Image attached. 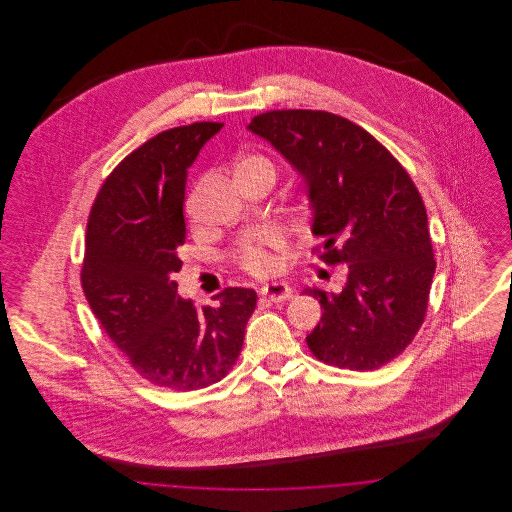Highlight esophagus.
I'll return each mask as SVG.
<instances>
[{
	"label": "esophagus",
	"instance_id": "esophagus-1",
	"mask_svg": "<svg viewBox=\"0 0 512 512\" xmlns=\"http://www.w3.org/2000/svg\"><path fill=\"white\" fill-rule=\"evenodd\" d=\"M261 293L270 301H274V303H282V301L292 299L293 288L288 286L286 282H270V284H265L261 288Z\"/></svg>",
	"mask_w": 512,
	"mask_h": 512
}]
</instances>
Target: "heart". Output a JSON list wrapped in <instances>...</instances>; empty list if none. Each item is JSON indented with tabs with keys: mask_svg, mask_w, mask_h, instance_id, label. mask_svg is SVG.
<instances>
[{
	"mask_svg": "<svg viewBox=\"0 0 512 512\" xmlns=\"http://www.w3.org/2000/svg\"><path fill=\"white\" fill-rule=\"evenodd\" d=\"M247 169H270L272 171V165L261 155H249L238 165V171H247ZM282 247H284L282 232L265 230L259 236L249 238L238 245L236 259H238L240 267H244L247 272L263 276L276 268L274 251H278Z\"/></svg>",
	"mask_w": 512,
	"mask_h": 512,
	"instance_id": "b5f03b06",
	"label": "heart"
}]
</instances>
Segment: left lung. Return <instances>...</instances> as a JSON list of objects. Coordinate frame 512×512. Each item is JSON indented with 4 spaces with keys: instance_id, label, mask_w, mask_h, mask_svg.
I'll return each instance as SVG.
<instances>
[{
    "instance_id": "obj_1",
    "label": "left lung",
    "mask_w": 512,
    "mask_h": 512,
    "mask_svg": "<svg viewBox=\"0 0 512 512\" xmlns=\"http://www.w3.org/2000/svg\"><path fill=\"white\" fill-rule=\"evenodd\" d=\"M305 184L322 261L347 265L340 293L317 286L320 322L307 336L328 365L374 370L424 322L436 272L428 215L399 161L365 128L326 111H268L247 124Z\"/></svg>"
}]
</instances>
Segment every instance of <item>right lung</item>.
<instances>
[{
    "instance_id": "1",
    "label": "right lung",
    "mask_w": 512,
    "mask_h": 512,
    "mask_svg": "<svg viewBox=\"0 0 512 512\" xmlns=\"http://www.w3.org/2000/svg\"><path fill=\"white\" fill-rule=\"evenodd\" d=\"M220 128L178 126L132 151L99 190L86 228L82 288L94 315L142 378L174 391L230 372L257 305L253 290L226 288L213 307L195 309L172 280L182 268L188 169Z\"/></svg>"
}]
</instances>
